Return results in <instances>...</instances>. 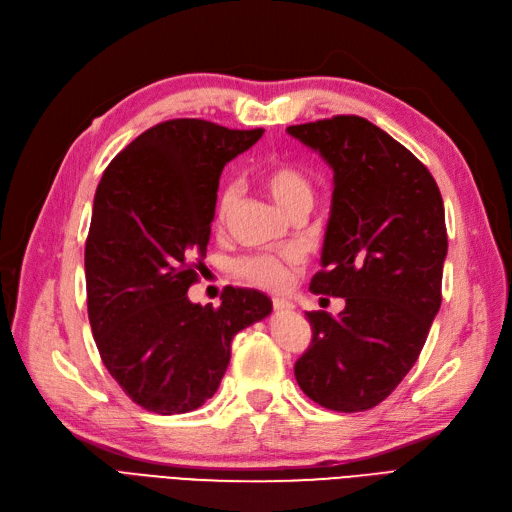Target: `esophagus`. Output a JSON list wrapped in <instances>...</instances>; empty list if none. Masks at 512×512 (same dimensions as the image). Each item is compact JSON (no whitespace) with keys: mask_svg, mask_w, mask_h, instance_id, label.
I'll return each mask as SVG.
<instances>
[{"mask_svg":"<svg viewBox=\"0 0 512 512\" xmlns=\"http://www.w3.org/2000/svg\"><path fill=\"white\" fill-rule=\"evenodd\" d=\"M273 309L277 314H284V312H292L294 305L288 299H273Z\"/></svg>","mask_w":512,"mask_h":512,"instance_id":"obj_1","label":"esophagus"}]
</instances>
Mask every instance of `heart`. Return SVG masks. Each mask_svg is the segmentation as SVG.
Instances as JSON below:
<instances>
[{
    "mask_svg": "<svg viewBox=\"0 0 512 512\" xmlns=\"http://www.w3.org/2000/svg\"><path fill=\"white\" fill-rule=\"evenodd\" d=\"M260 183L273 198V203L280 207L288 218L297 213H309L314 207V181L309 179V175L299 166L288 162L271 164L260 173ZM237 203L239 194L232 185H228V188L222 190L218 198V207H215V220H218V224H224L230 218V213L235 211ZM235 271L252 284L271 290H280L288 282V265L284 260H277L273 256H247L237 262Z\"/></svg>",
    "mask_w": 512,
    "mask_h": 512,
    "instance_id": "heart-1",
    "label": "heart"
}]
</instances>
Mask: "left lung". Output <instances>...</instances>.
<instances>
[{"label":"left lung","mask_w":512,"mask_h":512,"mask_svg":"<svg viewBox=\"0 0 512 512\" xmlns=\"http://www.w3.org/2000/svg\"><path fill=\"white\" fill-rule=\"evenodd\" d=\"M286 132L333 168L322 271L309 290L346 299L335 318L307 312L312 346L294 376L318 406L363 412L404 380L440 312L444 203L425 164L363 117L337 115Z\"/></svg>","instance_id":"left-lung-1"}]
</instances>
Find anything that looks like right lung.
Listing matches in <instances>:
<instances>
[{"label":"right lung","instance_id":"add662e5","mask_svg":"<svg viewBox=\"0 0 512 512\" xmlns=\"http://www.w3.org/2000/svg\"><path fill=\"white\" fill-rule=\"evenodd\" d=\"M262 132L170 119L134 138L98 183L85 243L91 333L108 374L149 412L203 406L232 337L271 314V299L252 288H224L220 307L188 299L222 170Z\"/></svg>","mask_w":512,"mask_h":512}]
</instances>
